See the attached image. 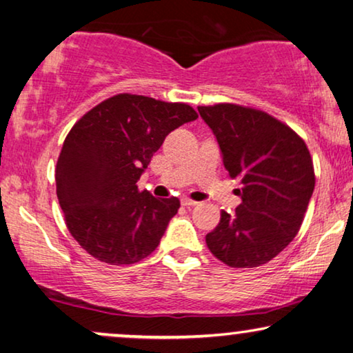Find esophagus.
<instances>
[{
  "label": "esophagus",
  "instance_id": "1",
  "mask_svg": "<svg viewBox=\"0 0 353 353\" xmlns=\"http://www.w3.org/2000/svg\"><path fill=\"white\" fill-rule=\"evenodd\" d=\"M181 205H185V207H194V205H197V202L190 199V197H183V199H181Z\"/></svg>",
  "mask_w": 353,
  "mask_h": 353
}]
</instances>
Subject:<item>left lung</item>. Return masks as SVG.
I'll return each instance as SVG.
<instances>
[{
	"label": "left lung",
	"mask_w": 353,
	"mask_h": 353,
	"mask_svg": "<svg viewBox=\"0 0 353 353\" xmlns=\"http://www.w3.org/2000/svg\"><path fill=\"white\" fill-rule=\"evenodd\" d=\"M197 110L215 134L230 176L243 185V202L234 215L221 212L220 223L205 236L207 248L233 268L267 263L296 238L315 190L307 144L262 110L238 104Z\"/></svg>",
	"instance_id": "8db88e82"
}]
</instances>
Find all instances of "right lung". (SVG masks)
<instances>
[{
  "label": "right lung",
  "mask_w": 353,
  "mask_h": 353,
  "mask_svg": "<svg viewBox=\"0 0 353 353\" xmlns=\"http://www.w3.org/2000/svg\"><path fill=\"white\" fill-rule=\"evenodd\" d=\"M197 119L183 103L117 94L86 112L67 134L56 165V192L74 239L110 265L152 254L178 197L157 199L137 183L163 139Z\"/></svg>",
  "instance_id": "add662e5"
}]
</instances>
